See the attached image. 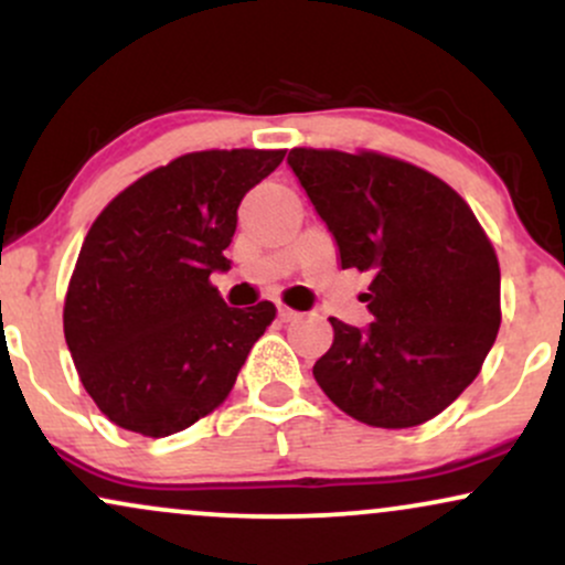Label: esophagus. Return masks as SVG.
<instances>
[{"label":"esophagus","instance_id":"esophagus-1","mask_svg":"<svg viewBox=\"0 0 565 565\" xmlns=\"http://www.w3.org/2000/svg\"><path fill=\"white\" fill-rule=\"evenodd\" d=\"M278 321L281 323H289V321H295V319H300V313H297V310H291V308H287V305H278Z\"/></svg>","mask_w":565,"mask_h":565}]
</instances>
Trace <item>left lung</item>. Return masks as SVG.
<instances>
[{"label": "left lung", "instance_id": "left-lung-1", "mask_svg": "<svg viewBox=\"0 0 565 565\" xmlns=\"http://www.w3.org/2000/svg\"><path fill=\"white\" fill-rule=\"evenodd\" d=\"M287 161L342 268L372 274L364 302L374 321L329 319L334 342L316 361V382L359 423H427L478 377L497 340L494 246L454 188L406 161L316 148Z\"/></svg>", "mask_w": 565, "mask_h": 565}]
</instances>
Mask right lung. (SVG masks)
<instances>
[{
  "label": "right lung",
  "instance_id": "add662e5",
  "mask_svg": "<svg viewBox=\"0 0 565 565\" xmlns=\"http://www.w3.org/2000/svg\"><path fill=\"white\" fill-rule=\"evenodd\" d=\"M284 151H199L142 174L84 238L63 332L84 391L125 430L164 438L225 401L274 302L228 308L210 284L228 270L238 204Z\"/></svg>",
  "mask_w": 565,
  "mask_h": 565
}]
</instances>
